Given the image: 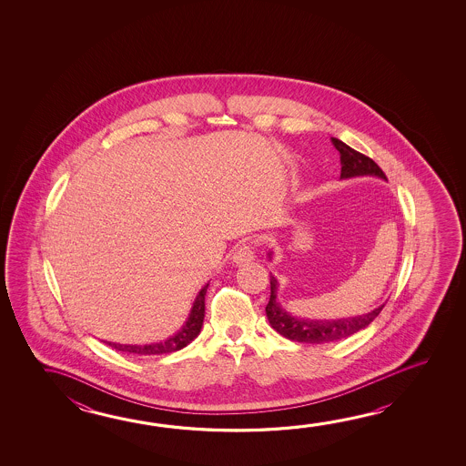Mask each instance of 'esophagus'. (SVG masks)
I'll return each mask as SVG.
<instances>
[{
    "label": "esophagus",
    "mask_w": 466,
    "mask_h": 466,
    "mask_svg": "<svg viewBox=\"0 0 466 466\" xmlns=\"http://www.w3.org/2000/svg\"><path fill=\"white\" fill-rule=\"evenodd\" d=\"M253 258H255V250H253L252 244H242L240 247H237L234 257H232L236 265H244V263L252 261Z\"/></svg>",
    "instance_id": "obj_1"
}]
</instances>
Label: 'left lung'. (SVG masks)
I'll return each instance as SVG.
<instances>
[{"mask_svg":"<svg viewBox=\"0 0 466 466\" xmlns=\"http://www.w3.org/2000/svg\"><path fill=\"white\" fill-rule=\"evenodd\" d=\"M334 147L340 154L342 172L340 178H353V177H380L386 178L383 170L370 158L357 152L355 148L349 147L342 140L330 137ZM271 255V253H269ZM269 301L267 304V318L269 326L289 340L302 343H329L337 342L340 339H347L350 335L357 334L361 329L370 326L378 314L381 312L383 306L370 310L368 314L355 316V318L326 319V320H314V319L294 318L289 312H286L281 304L277 301L278 281L277 278L269 275Z\"/></svg>","mask_w":466,"mask_h":466,"instance_id":"1","label":"left lung"}]
</instances>
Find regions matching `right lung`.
I'll return each mask as SVG.
<instances>
[{
  "instance_id": "obj_1",
  "label": "right lung",
  "mask_w": 466,
  "mask_h": 466,
  "mask_svg": "<svg viewBox=\"0 0 466 466\" xmlns=\"http://www.w3.org/2000/svg\"><path fill=\"white\" fill-rule=\"evenodd\" d=\"M208 286L209 285L203 286V289L198 294L185 326L181 327V330H178L172 337H168L164 342L148 343V345L106 342L107 345L117 351L131 353V355H164V353L181 350L189 342H193L201 332L203 320H205V294Z\"/></svg>"
}]
</instances>
